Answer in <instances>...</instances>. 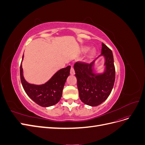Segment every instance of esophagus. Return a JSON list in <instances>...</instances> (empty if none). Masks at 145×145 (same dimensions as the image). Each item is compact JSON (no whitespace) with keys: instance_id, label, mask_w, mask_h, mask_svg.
Instances as JSON below:
<instances>
[{"instance_id":"1","label":"esophagus","mask_w":145,"mask_h":145,"mask_svg":"<svg viewBox=\"0 0 145 145\" xmlns=\"http://www.w3.org/2000/svg\"><path fill=\"white\" fill-rule=\"evenodd\" d=\"M70 74H71V75H74V74H75V71H74L73 66H71V69H70Z\"/></svg>"}]
</instances>
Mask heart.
Wrapping results in <instances>:
<instances>
[{
  "mask_svg": "<svg viewBox=\"0 0 145 145\" xmlns=\"http://www.w3.org/2000/svg\"><path fill=\"white\" fill-rule=\"evenodd\" d=\"M88 50V48H84V51H87ZM91 53H92V54H95V51L94 50H93V51H92V52H91Z\"/></svg>",
  "mask_w": 145,
  "mask_h": 145,
  "instance_id": "b5f03b06",
  "label": "heart"
}]
</instances>
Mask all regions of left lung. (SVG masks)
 <instances>
[{
    "label": "left lung",
    "mask_w": 145,
    "mask_h": 145,
    "mask_svg": "<svg viewBox=\"0 0 145 145\" xmlns=\"http://www.w3.org/2000/svg\"><path fill=\"white\" fill-rule=\"evenodd\" d=\"M100 56L105 58V71L103 74H95L91 63L77 62L74 66L77 80L79 97L82 102L91 106H96L106 100L110 95L114 84L116 69L112 51L102 43Z\"/></svg>",
    "instance_id": "obj_1"
}]
</instances>
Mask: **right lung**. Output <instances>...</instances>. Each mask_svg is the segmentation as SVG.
<instances>
[{
    "label": "right lung",
    "mask_w": 145,
    "mask_h": 145,
    "mask_svg": "<svg viewBox=\"0 0 145 145\" xmlns=\"http://www.w3.org/2000/svg\"><path fill=\"white\" fill-rule=\"evenodd\" d=\"M24 55L22 57V60ZM71 67L60 69L45 84L36 85L26 82L23 76L22 63L20 75L22 85L28 97L42 107H48L57 103L62 95V91L67 77L69 76Z\"/></svg>",
    "instance_id": "1"
}]
</instances>
